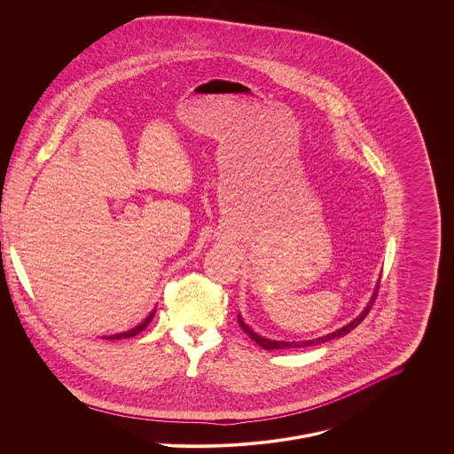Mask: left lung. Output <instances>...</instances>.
Here are the masks:
<instances>
[{
  "instance_id": "obj_1",
  "label": "left lung",
  "mask_w": 454,
  "mask_h": 454,
  "mask_svg": "<svg viewBox=\"0 0 454 454\" xmlns=\"http://www.w3.org/2000/svg\"><path fill=\"white\" fill-rule=\"evenodd\" d=\"M378 289H380V281H378V285H376V288H374V293H372V300L368 301V305H366V309L354 319V321H350L347 326H343V328H340V330L333 331L330 334H325V336H319V338H314V340H303V341H283V340H270V338H265V336H260V334H256L254 331L251 330L249 326H247V323L243 321V317L238 314V323H239V326L243 328V331L247 333V336L254 341V343H258L262 348H265V350H285V348H300V347H314V345H319V343H326V341H330V340H334V338H341V336H345L347 333H350V331L354 330V328H357L363 321H364V317L370 314V310H372V303H374V300H376V294H378Z\"/></svg>"
}]
</instances>
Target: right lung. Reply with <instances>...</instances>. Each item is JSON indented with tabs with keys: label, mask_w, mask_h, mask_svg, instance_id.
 <instances>
[{
	"label": "right lung",
	"mask_w": 454,
	"mask_h": 454,
	"mask_svg": "<svg viewBox=\"0 0 454 454\" xmlns=\"http://www.w3.org/2000/svg\"><path fill=\"white\" fill-rule=\"evenodd\" d=\"M154 314H156V310H153L138 326H135V328H131V330L124 331V333H116V334H111V336H106V340H121V338H131V336H135V334H138L140 331L145 330L149 325H151V321H153V317H154Z\"/></svg>",
	"instance_id": "1"
}]
</instances>
